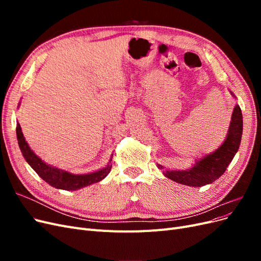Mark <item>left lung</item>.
Returning <instances> with one entry per match:
<instances>
[{
  "instance_id": "left-lung-1",
  "label": "left lung",
  "mask_w": 261,
  "mask_h": 261,
  "mask_svg": "<svg viewBox=\"0 0 261 261\" xmlns=\"http://www.w3.org/2000/svg\"><path fill=\"white\" fill-rule=\"evenodd\" d=\"M234 98L235 94L230 91ZM243 134V115L241 108L236 105L227 130V135L223 144L215 151L196 160L192 168L187 170H169L164 169L161 164H156L160 170H163V175L181 185L200 187L218 179L225 172L233 160L234 155L240 148Z\"/></svg>"
}]
</instances>
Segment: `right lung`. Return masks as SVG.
I'll return each instance as SVG.
<instances>
[{
    "label": "right lung",
    "instance_id": "right-lung-1",
    "mask_svg": "<svg viewBox=\"0 0 261 261\" xmlns=\"http://www.w3.org/2000/svg\"><path fill=\"white\" fill-rule=\"evenodd\" d=\"M16 135L20 151L23 158H25V160L28 162V164L43 180H45L49 185L58 189L76 191V189L89 186L93 183H98V181L103 179L109 174L110 171H111L112 160H110L106 168L98 170L96 172L88 173V174H73V173L55 168L53 165L42 161L40 158L30 149L27 141L25 140V137H23L19 123H17L16 126Z\"/></svg>",
    "mask_w": 261,
    "mask_h": 261
}]
</instances>
